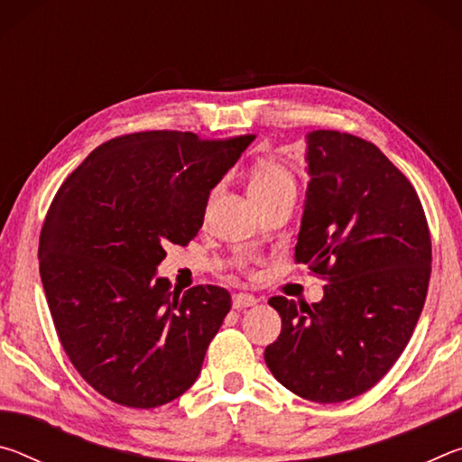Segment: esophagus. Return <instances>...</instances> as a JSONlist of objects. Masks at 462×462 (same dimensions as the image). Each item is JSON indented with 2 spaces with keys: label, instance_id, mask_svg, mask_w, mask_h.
<instances>
[{
  "label": "esophagus",
  "instance_id": "obj_1",
  "mask_svg": "<svg viewBox=\"0 0 462 462\" xmlns=\"http://www.w3.org/2000/svg\"><path fill=\"white\" fill-rule=\"evenodd\" d=\"M232 306L234 310H246L256 306V297L250 293H234L232 295Z\"/></svg>",
  "mask_w": 462,
  "mask_h": 462
}]
</instances>
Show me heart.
<instances>
[{
    "instance_id": "b5f03b06",
    "label": "heart",
    "mask_w": 462,
    "mask_h": 462,
    "mask_svg": "<svg viewBox=\"0 0 462 462\" xmlns=\"http://www.w3.org/2000/svg\"><path fill=\"white\" fill-rule=\"evenodd\" d=\"M295 189V181L291 171L285 169L281 162L275 161H259L250 169L248 177V195L250 199H259L264 195Z\"/></svg>"
}]
</instances>
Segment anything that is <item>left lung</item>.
Instances as JSON below:
<instances>
[{
    "mask_svg": "<svg viewBox=\"0 0 462 462\" xmlns=\"http://www.w3.org/2000/svg\"><path fill=\"white\" fill-rule=\"evenodd\" d=\"M295 261L322 275L324 300L271 297L279 338L264 363L303 400L338 403L371 389L408 346L424 308L432 242L405 175L366 140L314 130Z\"/></svg>",
    "mask_w": 462,
    "mask_h": 462,
    "instance_id": "left-lung-1",
    "label": "left lung"
}]
</instances>
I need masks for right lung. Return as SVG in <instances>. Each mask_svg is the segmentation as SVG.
Instances as JSON below:
<instances>
[{
    "instance_id": "obj_1",
    "label": "right lung",
    "mask_w": 462,
    "mask_h": 462,
    "mask_svg": "<svg viewBox=\"0 0 462 462\" xmlns=\"http://www.w3.org/2000/svg\"><path fill=\"white\" fill-rule=\"evenodd\" d=\"M254 136L152 130L97 146L54 195L38 261L59 340L81 377L126 408L189 389L230 311L216 285L173 291L165 246L198 236L209 191Z\"/></svg>"
}]
</instances>
